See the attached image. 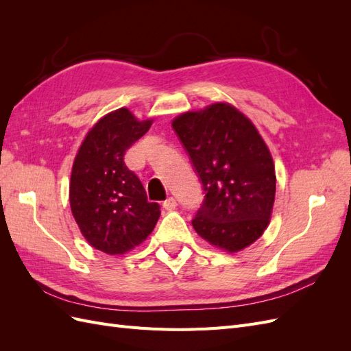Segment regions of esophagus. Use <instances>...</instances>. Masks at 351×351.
Listing matches in <instances>:
<instances>
[{"label":"esophagus","instance_id":"esophagus-1","mask_svg":"<svg viewBox=\"0 0 351 351\" xmlns=\"http://www.w3.org/2000/svg\"><path fill=\"white\" fill-rule=\"evenodd\" d=\"M176 206H177V202L174 197H168L162 202V208L167 210H173V209H176Z\"/></svg>","mask_w":351,"mask_h":351}]
</instances>
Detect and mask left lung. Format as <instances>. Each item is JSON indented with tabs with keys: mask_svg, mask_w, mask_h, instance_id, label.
<instances>
[{
	"mask_svg": "<svg viewBox=\"0 0 351 351\" xmlns=\"http://www.w3.org/2000/svg\"><path fill=\"white\" fill-rule=\"evenodd\" d=\"M173 129L205 193L193 228L230 253L250 246L269 224L277 184L256 127L232 105L217 102L178 115Z\"/></svg>",
	"mask_w": 351,
	"mask_h": 351,
	"instance_id": "1",
	"label": "left lung"
}]
</instances>
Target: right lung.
<instances>
[{"label": "right lung", "instance_id": "obj_1", "mask_svg": "<svg viewBox=\"0 0 351 351\" xmlns=\"http://www.w3.org/2000/svg\"><path fill=\"white\" fill-rule=\"evenodd\" d=\"M127 110H115L95 124L74 159L70 206L83 237L107 254H123L151 234L161 215L147 200L139 177L124 164L125 151L149 130Z\"/></svg>", "mask_w": 351, "mask_h": 351}]
</instances>
